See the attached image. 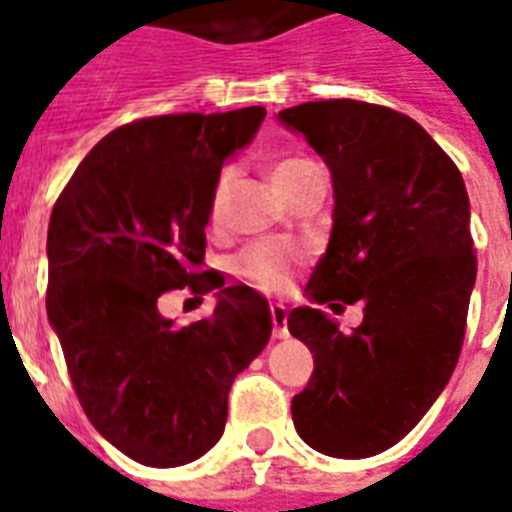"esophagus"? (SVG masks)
Here are the masks:
<instances>
[{
  "label": "esophagus",
  "mask_w": 512,
  "mask_h": 512,
  "mask_svg": "<svg viewBox=\"0 0 512 512\" xmlns=\"http://www.w3.org/2000/svg\"><path fill=\"white\" fill-rule=\"evenodd\" d=\"M269 314H272V335L275 338H288V312H285V306L272 304Z\"/></svg>",
  "instance_id": "esophagus-1"
}]
</instances>
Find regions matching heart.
I'll use <instances>...</instances> for the list:
<instances>
[{
    "label": "heart",
    "instance_id": "obj_1",
    "mask_svg": "<svg viewBox=\"0 0 512 512\" xmlns=\"http://www.w3.org/2000/svg\"><path fill=\"white\" fill-rule=\"evenodd\" d=\"M312 169H317L312 161L288 155V158L272 163L269 179H272V187L280 192V198L288 200L290 192L296 190L298 182ZM227 182H230V174H222V179L216 182L214 198H211V219L214 222H219V216H222ZM301 264H304V251L298 245L285 243V240H259V243L245 245L243 251L235 256L232 267H235V275L251 282L253 288L264 290V293H280V290L288 288Z\"/></svg>",
    "mask_w": 512,
    "mask_h": 512
}]
</instances>
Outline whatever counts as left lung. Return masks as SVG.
<instances>
[{
    "label": "left lung",
    "mask_w": 512,
    "mask_h": 512,
    "mask_svg": "<svg viewBox=\"0 0 512 512\" xmlns=\"http://www.w3.org/2000/svg\"><path fill=\"white\" fill-rule=\"evenodd\" d=\"M333 174V232L306 293L335 314L365 304L349 335L298 306L288 330L314 354L293 423L330 457H372L420 423L463 349L476 253L455 161L418 121L359 100L280 110Z\"/></svg>",
    "instance_id": "8db88e82"
}]
</instances>
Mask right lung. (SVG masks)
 <instances>
[{
  "mask_svg": "<svg viewBox=\"0 0 512 512\" xmlns=\"http://www.w3.org/2000/svg\"><path fill=\"white\" fill-rule=\"evenodd\" d=\"M261 105L171 113L121 126L92 147L57 198L47 232V317L73 391L124 455L174 468L224 433L237 372L272 333L267 298L219 290L214 314L177 327L158 298L219 288L203 269L206 224L224 158L253 140Z\"/></svg>",
  "mask_w": 512,
  "mask_h": 512,
  "instance_id": "obj_1",
  "label": "right lung"
}]
</instances>
